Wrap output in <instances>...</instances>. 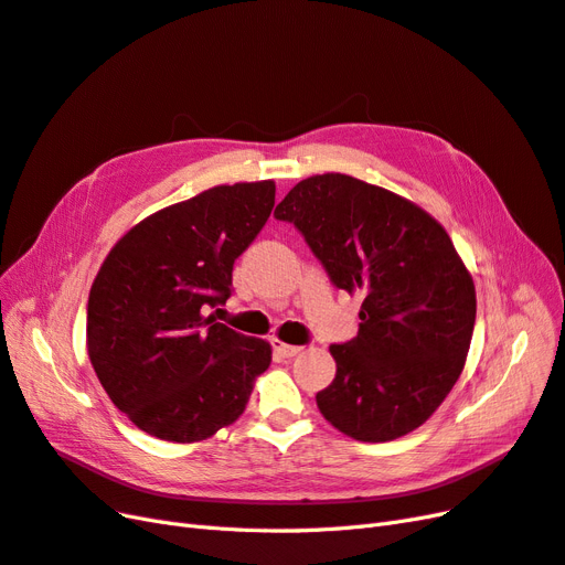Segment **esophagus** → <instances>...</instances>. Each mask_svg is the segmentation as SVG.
Instances as JSON below:
<instances>
[{
  "label": "esophagus",
  "instance_id": "esophagus-1",
  "mask_svg": "<svg viewBox=\"0 0 565 565\" xmlns=\"http://www.w3.org/2000/svg\"><path fill=\"white\" fill-rule=\"evenodd\" d=\"M273 351H276V355L278 358H295L299 351H301V347H292V344H282V341H278V339H273Z\"/></svg>",
  "mask_w": 565,
  "mask_h": 565
}]
</instances>
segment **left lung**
<instances>
[{
    "label": "left lung",
    "mask_w": 565,
    "mask_h": 565,
    "mask_svg": "<svg viewBox=\"0 0 565 565\" xmlns=\"http://www.w3.org/2000/svg\"><path fill=\"white\" fill-rule=\"evenodd\" d=\"M276 218L295 224L337 289L363 295L358 334L330 347L322 417L363 443L415 431L459 380L476 322L450 235L417 204L347 174L299 181Z\"/></svg>",
    "instance_id": "1"
}]
</instances>
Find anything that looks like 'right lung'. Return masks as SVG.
<instances>
[{
    "instance_id": "right-lung-1",
    "label": "right lung",
    "mask_w": 565,
    "mask_h": 565,
    "mask_svg": "<svg viewBox=\"0 0 565 565\" xmlns=\"http://www.w3.org/2000/svg\"><path fill=\"white\" fill-rule=\"evenodd\" d=\"M276 183L210 188L143 218L100 266L87 303L98 382L141 431L195 443L245 413L270 344L207 316L266 226ZM218 311V309H216Z\"/></svg>"
}]
</instances>
